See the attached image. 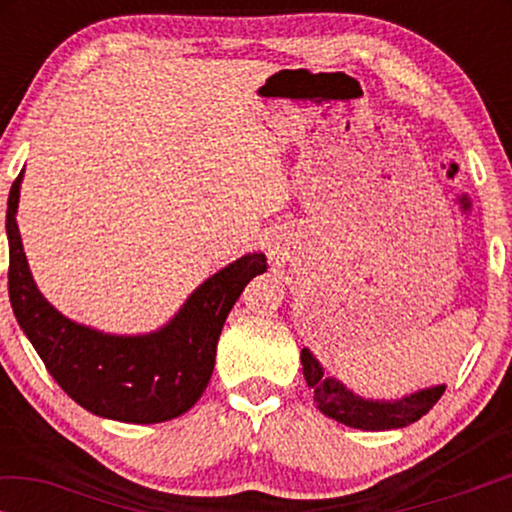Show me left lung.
<instances>
[{
	"label": "left lung",
	"instance_id": "left-lung-1",
	"mask_svg": "<svg viewBox=\"0 0 512 512\" xmlns=\"http://www.w3.org/2000/svg\"><path fill=\"white\" fill-rule=\"evenodd\" d=\"M300 361H303V375L310 389H314V403L324 412L326 417L335 419V422L352 426V429L361 431H389V429H403L417 419H422L438 398L443 396L445 387L424 389L417 391L401 401H363V398L354 396L347 391L338 380L326 377L324 370L314 356L303 349L300 352Z\"/></svg>",
	"mask_w": 512,
	"mask_h": 512
}]
</instances>
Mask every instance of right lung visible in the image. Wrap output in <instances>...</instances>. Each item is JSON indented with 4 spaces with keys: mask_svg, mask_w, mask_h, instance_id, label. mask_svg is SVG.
Segmentation results:
<instances>
[{
    "mask_svg": "<svg viewBox=\"0 0 512 512\" xmlns=\"http://www.w3.org/2000/svg\"><path fill=\"white\" fill-rule=\"evenodd\" d=\"M20 179L23 172L13 181L6 209L9 298L53 380L81 408L116 422L158 424L191 410L212 377L228 312L249 279L265 272V256L247 254L209 277L158 333H97L62 317L34 286L16 223Z\"/></svg>",
    "mask_w": 512,
    "mask_h": 512,
    "instance_id": "obj_1",
    "label": "right lung"
}]
</instances>
